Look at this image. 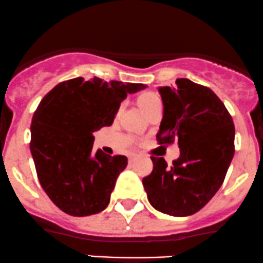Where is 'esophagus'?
<instances>
[{"instance_id": "obj_1", "label": "esophagus", "mask_w": 263, "mask_h": 263, "mask_svg": "<svg viewBox=\"0 0 263 263\" xmlns=\"http://www.w3.org/2000/svg\"><path fill=\"white\" fill-rule=\"evenodd\" d=\"M133 160H134V155H132L130 157H129V161H133Z\"/></svg>"}]
</instances>
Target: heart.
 Wrapping results in <instances>:
<instances>
[{"instance_id":"1","label":"heart","mask_w":263,"mask_h":263,"mask_svg":"<svg viewBox=\"0 0 263 263\" xmlns=\"http://www.w3.org/2000/svg\"><path fill=\"white\" fill-rule=\"evenodd\" d=\"M138 103H139V106L142 107V110L144 111L145 115H147L148 112H151L153 108L162 107V100H161V97L152 92L144 93V95L140 96V97L138 98Z\"/></svg>"}]
</instances>
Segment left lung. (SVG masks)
I'll list each match as a JSON object with an SVG mask.
<instances>
[{
	"instance_id": "left-lung-1",
	"label": "left lung",
	"mask_w": 263,
	"mask_h": 263,
	"mask_svg": "<svg viewBox=\"0 0 263 263\" xmlns=\"http://www.w3.org/2000/svg\"><path fill=\"white\" fill-rule=\"evenodd\" d=\"M176 87H160L163 118L160 144L178 142L180 156L168 167L151 157L153 170L143 178L149 203L170 216H189L206 206L222 185L234 156L233 119L210 88L181 78Z\"/></svg>"
}]
</instances>
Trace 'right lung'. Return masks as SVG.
Returning <instances> with one entry per match:
<instances>
[{
	"label": "right lung",
	"instance_id": "right-lung-1",
	"mask_svg": "<svg viewBox=\"0 0 263 263\" xmlns=\"http://www.w3.org/2000/svg\"><path fill=\"white\" fill-rule=\"evenodd\" d=\"M144 84L100 78L66 80L49 90L30 125V152L43 191L65 214L89 216L110 203L125 156L93 155V133L112 125L121 101Z\"/></svg>",
	"mask_w": 263,
	"mask_h": 263
}]
</instances>
